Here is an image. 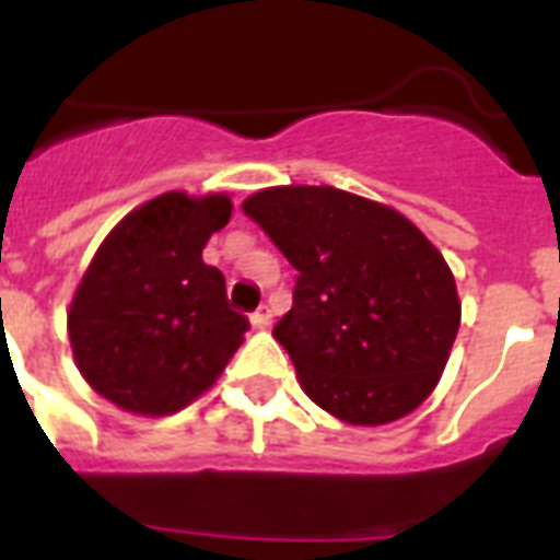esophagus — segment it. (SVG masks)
Segmentation results:
<instances>
[{"mask_svg": "<svg viewBox=\"0 0 560 560\" xmlns=\"http://www.w3.org/2000/svg\"><path fill=\"white\" fill-rule=\"evenodd\" d=\"M270 319H272V314H270V307H267V305L255 307L253 314H249V323H253L255 328H267V325H270Z\"/></svg>", "mask_w": 560, "mask_h": 560, "instance_id": "1", "label": "esophagus"}]
</instances>
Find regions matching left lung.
<instances>
[{"mask_svg":"<svg viewBox=\"0 0 560 560\" xmlns=\"http://www.w3.org/2000/svg\"><path fill=\"white\" fill-rule=\"evenodd\" d=\"M293 264V307L272 337L314 404L349 424H389L435 389L462 305L442 253L389 206L331 186L244 200Z\"/></svg>","mask_w":560,"mask_h":560,"instance_id":"left-lung-1","label":"left lung"}]
</instances>
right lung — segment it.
<instances>
[{"label":"right lung","mask_w":560,"mask_h":560,"mask_svg":"<svg viewBox=\"0 0 560 560\" xmlns=\"http://www.w3.org/2000/svg\"><path fill=\"white\" fill-rule=\"evenodd\" d=\"M232 218L226 194H160L118 223L69 307L74 363L92 389L136 416H171L209 389L249 328L226 279L202 261Z\"/></svg>","instance_id":"right-lung-1"}]
</instances>
